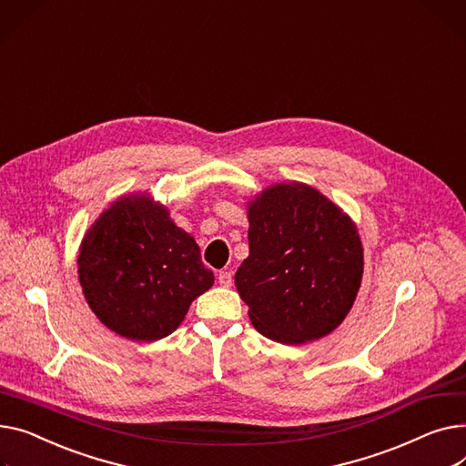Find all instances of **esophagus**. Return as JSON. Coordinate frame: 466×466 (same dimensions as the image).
<instances>
[{
    "label": "esophagus",
    "instance_id": "34e87169",
    "mask_svg": "<svg viewBox=\"0 0 466 466\" xmlns=\"http://www.w3.org/2000/svg\"><path fill=\"white\" fill-rule=\"evenodd\" d=\"M232 281H234V279H232V271H228V269H225V271H221L219 273V285L221 287H232Z\"/></svg>",
    "mask_w": 466,
    "mask_h": 466
}]
</instances>
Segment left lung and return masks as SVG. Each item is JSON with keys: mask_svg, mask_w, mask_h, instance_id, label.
<instances>
[{"mask_svg": "<svg viewBox=\"0 0 466 466\" xmlns=\"http://www.w3.org/2000/svg\"><path fill=\"white\" fill-rule=\"evenodd\" d=\"M249 257L236 289L253 326L283 345L331 333L350 313L363 247L350 217L311 185L277 183L247 204Z\"/></svg>", "mask_w": 466, "mask_h": 466, "instance_id": "8db88e82", "label": "left lung"}]
</instances>
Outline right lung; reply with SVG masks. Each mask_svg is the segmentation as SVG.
<instances>
[{
  "instance_id": "add662e5",
  "label": "right lung",
  "mask_w": 466,
  "mask_h": 466,
  "mask_svg": "<svg viewBox=\"0 0 466 466\" xmlns=\"http://www.w3.org/2000/svg\"><path fill=\"white\" fill-rule=\"evenodd\" d=\"M78 279L96 317L133 340L170 335L213 285L195 238L147 193L117 198L86 232Z\"/></svg>"
}]
</instances>
